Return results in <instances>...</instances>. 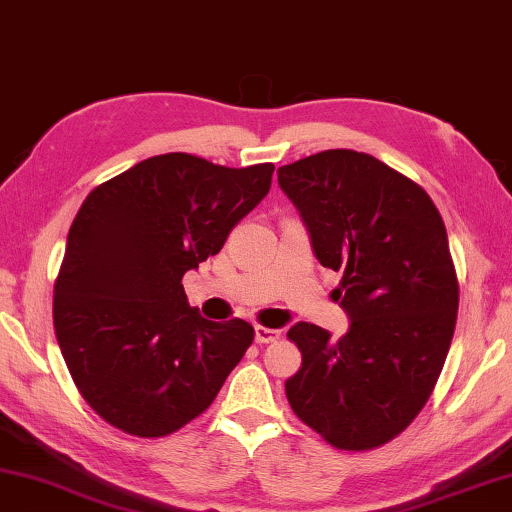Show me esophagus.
<instances>
[{"label":"esophagus","mask_w":512,"mask_h":512,"mask_svg":"<svg viewBox=\"0 0 512 512\" xmlns=\"http://www.w3.org/2000/svg\"><path fill=\"white\" fill-rule=\"evenodd\" d=\"M278 337H280L278 330H271V328H266V326H255V342L257 344H271Z\"/></svg>","instance_id":"34e87169"}]
</instances>
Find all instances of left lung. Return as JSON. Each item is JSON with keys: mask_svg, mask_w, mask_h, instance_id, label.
Here are the masks:
<instances>
[{"mask_svg": "<svg viewBox=\"0 0 512 512\" xmlns=\"http://www.w3.org/2000/svg\"><path fill=\"white\" fill-rule=\"evenodd\" d=\"M314 253L342 271L332 298L351 316L337 342L300 321L303 367L285 389L294 415L342 451L403 433L440 378L458 319V275L440 212L417 182L355 150L278 168Z\"/></svg>", "mask_w": 512, "mask_h": 512, "instance_id": "obj_1", "label": "left lung"}]
</instances>
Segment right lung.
<instances>
[{"label":"right lung","mask_w":512,"mask_h":512,"mask_svg":"<svg viewBox=\"0 0 512 512\" xmlns=\"http://www.w3.org/2000/svg\"><path fill=\"white\" fill-rule=\"evenodd\" d=\"M273 164L150 157L88 193L54 280V332L79 394L107 424L164 437L202 415L253 344L207 321L182 278L223 248L271 189Z\"/></svg>","instance_id":"add662e5"}]
</instances>
